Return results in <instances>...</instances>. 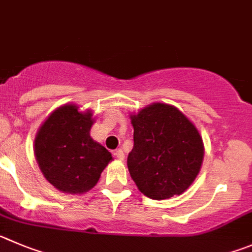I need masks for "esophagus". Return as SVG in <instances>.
Listing matches in <instances>:
<instances>
[{
  "label": "esophagus",
  "instance_id": "obj_1",
  "mask_svg": "<svg viewBox=\"0 0 252 252\" xmlns=\"http://www.w3.org/2000/svg\"><path fill=\"white\" fill-rule=\"evenodd\" d=\"M114 155H115V157H117V159H119V160H124V158H126V155H124V152L122 149L115 150Z\"/></svg>",
  "mask_w": 252,
  "mask_h": 252
}]
</instances>
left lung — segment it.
Here are the masks:
<instances>
[{"label":"left lung","mask_w":252,"mask_h":252,"mask_svg":"<svg viewBox=\"0 0 252 252\" xmlns=\"http://www.w3.org/2000/svg\"><path fill=\"white\" fill-rule=\"evenodd\" d=\"M134 147L128 169L140 192L165 200L189 189L201 169L204 143L187 115L166 103H152L130 114Z\"/></svg>","instance_id":"left-lung-1"}]
</instances>
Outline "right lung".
Instances as JSON below:
<instances>
[{
  "mask_svg": "<svg viewBox=\"0 0 252 252\" xmlns=\"http://www.w3.org/2000/svg\"><path fill=\"white\" fill-rule=\"evenodd\" d=\"M91 109L68 103L56 108L34 138V157L42 174L65 194H84L95 187L112 154L91 137Z\"/></svg>",
  "mask_w": 252,
  "mask_h": 252,
  "instance_id": "right-lung-1",
  "label": "right lung"
}]
</instances>
